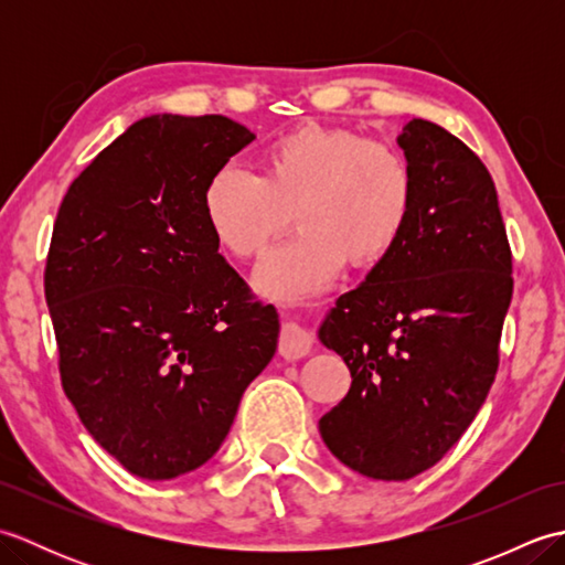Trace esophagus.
Here are the masks:
<instances>
[{"instance_id":"esophagus-1","label":"esophagus","mask_w":565,"mask_h":565,"mask_svg":"<svg viewBox=\"0 0 565 565\" xmlns=\"http://www.w3.org/2000/svg\"><path fill=\"white\" fill-rule=\"evenodd\" d=\"M310 347H313V340H310V334L301 326L284 322L279 332V354L284 359H289V362L303 359L310 352Z\"/></svg>"}]
</instances>
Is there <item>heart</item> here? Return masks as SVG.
<instances>
[{
  "label": "heart",
  "mask_w": 565,
  "mask_h": 565,
  "mask_svg": "<svg viewBox=\"0 0 565 565\" xmlns=\"http://www.w3.org/2000/svg\"><path fill=\"white\" fill-rule=\"evenodd\" d=\"M417 209L407 154L350 128L298 126L259 154V177L223 167L209 177L201 211L227 255L252 259L294 221L298 233L262 259L255 286L298 303L328 289L344 262L376 267L401 245Z\"/></svg>",
  "instance_id": "obj_1"
}]
</instances>
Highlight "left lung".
<instances>
[{"instance_id":"1","label":"left lung","mask_w":565,"mask_h":565,"mask_svg":"<svg viewBox=\"0 0 565 565\" xmlns=\"http://www.w3.org/2000/svg\"><path fill=\"white\" fill-rule=\"evenodd\" d=\"M398 146L417 172L415 218L320 328L352 374L320 417L322 441L376 481H407L461 439L495 381L512 298V252L481 158L425 118Z\"/></svg>"}]
</instances>
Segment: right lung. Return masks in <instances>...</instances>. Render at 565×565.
I'll list each match as a JSON object with an SVG mask.
<instances>
[{
  "instance_id": "right-lung-1",
  "label": "right lung",
  "mask_w": 565,
  "mask_h": 565,
  "mask_svg": "<svg viewBox=\"0 0 565 565\" xmlns=\"http://www.w3.org/2000/svg\"><path fill=\"white\" fill-rule=\"evenodd\" d=\"M252 140L218 114L140 118L60 203L43 276L60 381L94 441L148 481L218 451L276 352L274 306L201 211L209 177Z\"/></svg>"
}]
</instances>
